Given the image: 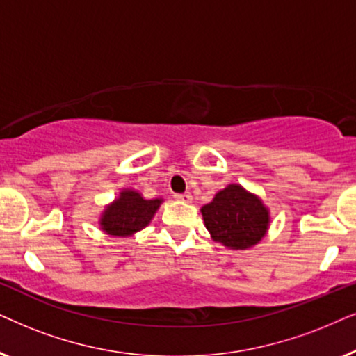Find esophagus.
<instances>
[{"instance_id":"esophagus-1","label":"esophagus","mask_w":356,"mask_h":356,"mask_svg":"<svg viewBox=\"0 0 356 356\" xmlns=\"http://www.w3.org/2000/svg\"><path fill=\"white\" fill-rule=\"evenodd\" d=\"M175 198H177V200H181V202H187V203H191V202H192V193H191V192H186V193H177V195H175Z\"/></svg>"}]
</instances>
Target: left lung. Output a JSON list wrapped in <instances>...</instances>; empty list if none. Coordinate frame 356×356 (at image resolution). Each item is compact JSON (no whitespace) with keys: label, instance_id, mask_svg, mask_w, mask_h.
Here are the masks:
<instances>
[{"label":"left lung","instance_id":"8db88e82","mask_svg":"<svg viewBox=\"0 0 356 356\" xmlns=\"http://www.w3.org/2000/svg\"><path fill=\"white\" fill-rule=\"evenodd\" d=\"M211 239L233 250H245L267 234L270 211L257 195L238 184H229L202 207Z\"/></svg>","mask_w":356,"mask_h":356}]
</instances>
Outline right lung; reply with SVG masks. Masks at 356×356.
<instances>
[{"label":"right lung","instance_id":"right-lung-1","mask_svg":"<svg viewBox=\"0 0 356 356\" xmlns=\"http://www.w3.org/2000/svg\"><path fill=\"white\" fill-rule=\"evenodd\" d=\"M161 203L163 198L146 200L140 192L123 188L118 198L102 211L99 225L106 234L129 238L149 225Z\"/></svg>","mask_w":356,"mask_h":356}]
</instances>
